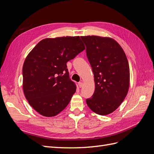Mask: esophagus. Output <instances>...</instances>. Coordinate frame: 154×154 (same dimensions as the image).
I'll list each match as a JSON object with an SVG mask.
<instances>
[{
	"label": "esophagus",
	"mask_w": 154,
	"mask_h": 154,
	"mask_svg": "<svg viewBox=\"0 0 154 154\" xmlns=\"http://www.w3.org/2000/svg\"><path fill=\"white\" fill-rule=\"evenodd\" d=\"M83 85V82H79L78 83V85H79V87H82Z\"/></svg>",
	"instance_id": "34e87169"
}]
</instances>
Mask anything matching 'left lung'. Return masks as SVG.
Returning a JSON list of instances; mask_svg holds the SVG:
<instances>
[{
  "label": "left lung",
  "mask_w": 154,
  "mask_h": 154,
  "mask_svg": "<svg viewBox=\"0 0 154 154\" xmlns=\"http://www.w3.org/2000/svg\"><path fill=\"white\" fill-rule=\"evenodd\" d=\"M94 74L95 91L86 100L97 114L108 115L117 109L128 91L130 69L123 49L115 40L99 36H81Z\"/></svg>",
  "instance_id": "1"
}]
</instances>
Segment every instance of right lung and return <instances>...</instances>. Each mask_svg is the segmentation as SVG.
I'll return each instance as SVG.
<instances>
[{"label":"right lung","instance_id":"obj_1","mask_svg":"<svg viewBox=\"0 0 154 154\" xmlns=\"http://www.w3.org/2000/svg\"><path fill=\"white\" fill-rule=\"evenodd\" d=\"M85 49L78 36L48 38L27 56L22 68L23 91L37 112L53 117L67 106L76 86L69 78L66 63Z\"/></svg>","mask_w":154,"mask_h":154}]
</instances>
